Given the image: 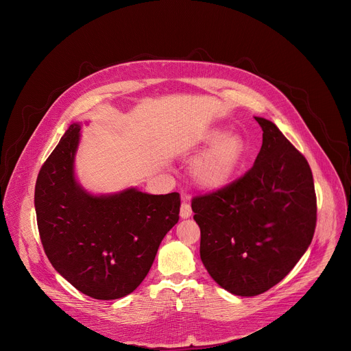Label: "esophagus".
<instances>
[{
	"mask_svg": "<svg viewBox=\"0 0 351 351\" xmlns=\"http://www.w3.org/2000/svg\"><path fill=\"white\" fill-rule=\"evenodd\" d=\"M180 217L183 218V219H187V218H190L191 217V207H190V203L189 202H184L182 203V208H180Z\"/></svg>",
	"mask_w": 351,
	"mask_h": 351,
	"instance_id": "1",
	"label": "esophagus"
}]
</instances>
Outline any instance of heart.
Returning <instances> with one entry per match:
<instances>
[{
	"instance_id": "1",
	"label": "heart",
	"mask_w": 351,
	"mask_h": 351,
	"mask_svg": "<svg viewBox=\"0 0 351 351\" xmlns=\"http://www.w3.org/2000/svg\"><path fill=\"white\" fill-rule=\"evenodd\" d=\"M204 143L211 147L194 162L191 178L202 190L218 191L236 176L245 156V143L239 133L225 134L222 130L210 132Z\"/></svg>"
}]
</instances>
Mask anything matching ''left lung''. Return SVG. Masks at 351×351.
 <instances>
[{
	"label": "left lung",
	"mask_w": 351,
	"mask_h": 351,
	"mask_svg": "<svg viewBox=\"0 0 351 351\" xmlns=\"http://www.w3.org/2000/svg\"><path fill=\"white\" fill-rule=\"evenodd\" d=\"M263 145L253 168L228 187L193 198L199 257L211 278L241 297L279 283L304 256L317 222L307 160L279 128L256 117Z\"/></svg>",
	"instance_id": "obj_1"
}]
</instances>
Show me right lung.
Returning a JSON list of instances; mask_svg holds the SVG:
<instances>
[{"instance_id":"add662e5","label":"right lung","mask_w":351,"mask_h":351,"mask_svg":"<svg viewBox=\"0 0 351 351\" xmlns=\"http://www.w3.org/2000/svg\"><path fill=\"white\" fill-rule=\"evenodd\" d=\"M82 123H72L40 169L34 208L44 252L73 287L97 300L130 294L178 223L180 195L137 187L94 194L76 179Z\"/></svg>"}]
</instances>
